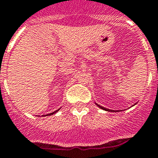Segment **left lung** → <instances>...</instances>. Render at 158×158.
Segmentation results:
<instances>
[{
  "instance_id": "8db88e82",
  "label": "left lung",
  "mask_w": 158,
  "mask_h": 158,
  "mask_svg": "<svg viewBox=\"0 0 158 158\" xmlns=\"http://www.w3.org/2000/svg\"><path fill=\"white\" fill-rule=\"evenodd\" d=\"M97 106H98V107H100V108H101V109H102V110H106V111H109V112H115L114 110H109V109L104 108V107H102V106H99V105H97ZM117 112H118V111H117Z\"/></svg>"
}]
</instances>
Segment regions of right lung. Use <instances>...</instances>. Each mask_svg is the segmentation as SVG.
Returning <instances> with one entry per match:
<instances>
[{
  "mask_svg": "<svg viewBox=\"0 0 158 158\" xmlns=\"http://www.w3.org/2000/svg\"><path fill=\"white\" fill-rule=\"evenodd\" d=\"M59 110H60V109H59ZM59 110H56V111H54V112H52V113H51V114H46V115H52V114H55V113H57Z\"/></svg>",
  "mask_w": 158,
  "mask_h": 158,
  "instance_id": "right-lung-1",
  "label": "right lung"
}]
</instances>
